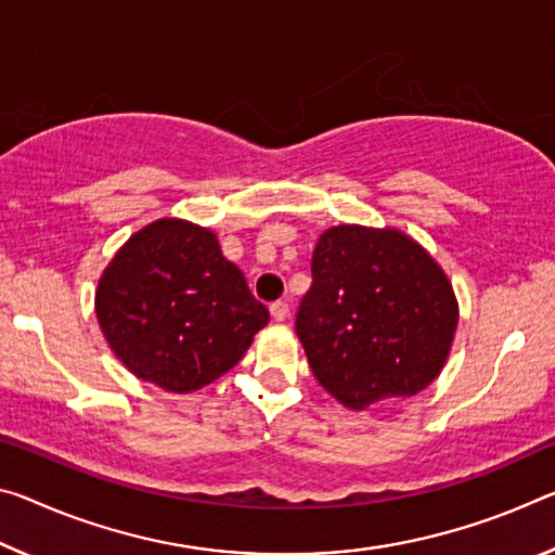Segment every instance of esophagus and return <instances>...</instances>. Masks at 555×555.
Listing matches in <instances>:
<instances>
[{
  "mask_svg": "<svg viewBox=\"0 0 555 555\" xmlns=\"http://www.w3.org/2000/svg\"><path fill=\"white\" fill-rule=\"evenodd\" d=\"M269 311H271V315H274L276 321H284L286 315H288V304L286 301H274L269 306Z\"/></svg>",
  "mask_w": 555,
  "mask_h": 555,
  "instance_id": "obj_1",
  "label": "esophagus"
}]
</instances>
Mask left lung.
I'll list each match as a JSON object with an SVG mask.
<instances>
[{"label": "left lung", "mask_w": 555, "mask_h": 555, "mask_svg": "<svg viewBox=\"0 0 555 555\" xmlns=\"http://www.w3.org/2000/svg\"><path fill=\"white\" fill-rule=\"evenodd\" d=\"M296 336L325 390L350 410L412 398L442 371L460 321L444 271L395 230L323 232Z\"/></svg>", "instance_id": "left-lung-1"}]
</instances>
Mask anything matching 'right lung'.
<instances>
[{
  "label": "right lung",
  "instance_id": "add662e5",
  "mask_svg": "<svg viewBox=\"0 0 555 555\" xmlns=\"http://www.w3.org/2000/svg\"><path fill=\"white\" fill-rule=\"evenodd\" d=\"M95 315L120 363L170 392L232 371L269 323L217 236L182 219H157L130 236L103 271Z\"/></svg>",
  "mask_w": 555,
  "mask_h": 555
}]
</instances>
